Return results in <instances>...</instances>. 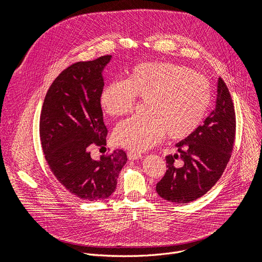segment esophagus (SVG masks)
Returning <instances> with one entry per match:
<instances>
[{
  "label": "esophagus",
  "mask_w": 262,
  "mask_h": 262,
  "mask_svg": "<svg viewBox=\"0 0 262 262\" xmlns=\"http://www.w3.org/2000/svg\"><path fill=\"white\" fill-rule=\"evenodd\" d=\"M127 157L129 160H133V161H136V160H140L143 158V155L141 154H137V152H134V151H129L127 152Z\"/></svg>",
  "instance_id": "1"
}]
</instances>
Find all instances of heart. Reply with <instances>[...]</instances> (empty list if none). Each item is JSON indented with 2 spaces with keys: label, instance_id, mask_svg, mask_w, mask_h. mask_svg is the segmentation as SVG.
Wrapping results in <instances>:
<instances>
[{
  "label": "heart",
  "instance_id": "obj_1",
  "mask_svg": "<svg viewBox=\"0 0 262 262\" xmlns=\"http://www.w3.org/2000/svg\"><path fill=\"white\" fill-rule=\"evenodd\" d=\"M209 83L201 74L170 62H146L133 67L124 81L106 84L99 95L103 112L112 117L134 110L136 97L145 100L146 116L119 123L114 142L133 151H145L166 134L181 140L201 124L210 103Z\"/></svg>",
  "mask_w": 262,
  "mask_h": 262
}]
</instances>
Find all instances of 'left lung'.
<instances>
[{"label":"left lung","instance_id":"1","mask_svg":"<svg viewBox=\"0 0 262 262\" xmlns=\"http://www.w3.org/2000/svg\"><path fill=\"white\" fill-rule=\"evenodd\" d=\"M215 108L193 134L176 144L178 154L166 157L164 177L157 192L165 200L184 204L206 194L222 176L233 150L235 112L229 90L217 79ZM182 161L176 167L173 162Z\"/></svg>","mask_w":262,"mask_h":262}]
</instances>
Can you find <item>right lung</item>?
<instances>
[{
    "instance_id": "add662e5",
    "label": "right lung",
    "mask_w": 262,
    "mask_h": 262,
    "mask_svg": "<svg viewBox=\"0 0 262 262\" xmlns=\"http://www.w3.org/2000/svg\"><path fill=\"white\" fill-rule=\"evenodd\" d=\"M111 58L77 62L63 70L49 88L40 114V141L51 171L69 193L87 201L113 194L127 162L122 149L98 161L90 156L93 145H106L99 95Z\"/></svg>"
}]
</instances>
